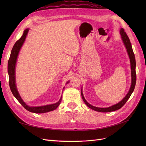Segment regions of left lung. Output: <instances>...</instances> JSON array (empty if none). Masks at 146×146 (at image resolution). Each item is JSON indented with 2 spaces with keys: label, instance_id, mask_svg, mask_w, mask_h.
I'll use <instances>...</instances> for the list:
<instances>
[{
  "label": "left lung",
  "instance_id": "8db88e82",
  "mask_svg": "<svg viewBox=\"0 0 146 146\" xmlns=\"http://www.w3.org/2000/svg\"><path fill=\"white\" fill-rule=\"evenodd\" d=\"M120 34L121 35V38L122 39V41L123 42V44H124L126 49L127 54L129 55V58H130V68H131V86L130 88V90L128 92V93L127 95L124 97L122 100L119 102V103L113 105L111 107H107V108H99V107H94L93 105H91L88 102L85 100V98H84L83 94V92H82V91H81V94L82 99L84 101V102L85 103V104L88 106V107L90 108L91 109L94 110V111H97L99 112H103V113H107V112H111L113 111H116V110H117L119 109H120L122 108L123 105H124L126 102L130 98V96L131 95L132 92H133L135 85H136V60H135V54L133 51V48H132L131 42L130 41V39L128 37L127 35L125 32L124 30L123 29L121 28L120 30Z\"/></svg>",
  "mask_w": 146,
  "mask_h": 146
}]
</instances>
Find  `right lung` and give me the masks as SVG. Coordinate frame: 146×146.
<instances>
[{"instance_id":"right-lung-1","label":"right lung","mask_w":146,"mask_h":146,"mask_svg":"<svg viewBox=\"0 0 146 146\" xmlns=\"http://www.w3.org/2000/svg\"><path fill=\"white\" fill-rule=\"evenodd\" d=\"M29 30V29H26L24 31L23 36L16 42L11 50L10 58L8 63V76H9V85L12 94L15 97L16 99L18 100L19 102L23 106L24 108L28 110L29 111L34 113H44L48 111H53V110H55L57 107H58L61 102L62 96L61 97V98L58 102H57L56 103L54 104L43 105L40 106V107H30V106L26 104L23 100V99L21 98V96L19 94V92L17 90V87L16 85L15 68L17 56H18L19 51L25 40V38L27 37ZM69 83V81H68L66 84H68ZM64 88V87L63 88V89Z\"/></svg>"}]
</instances>
